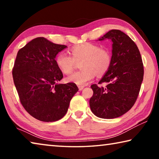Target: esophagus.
Wrapping results in <instances>:
<instances>
[{
  "instance_id": "34e87169",
  "label": "esophagus",
  "mask_w": 159,
  "mask_h": 159,
  "mask_svg": "<svg viewBox=\"0 0 159 159\" xmlns=\"http://www.w3.org/2000/svg\"><path fill=\"white\" fill-rule=\"evenodd\" d=\"M83 88H84V87H83V86H79V90H82Z\"/></svg>"
}]
</instances>
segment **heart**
<instances>
[{
	"instance_id": "heart-1",
	"label": "heart",
	"mask_w": 159,
	"mask_h": 159,
	"mask_svg": "<svg viewBox=\"0 0 159 159\" xmlns=\"http://www.w3.org/2000/svg\"><path fill=\"white\" fill-rule=\"evenodd\" d=\"M71 56L65 52H60L55 58L59 69L65 74L73 71L76 61H81V71L74 72L66 77L67 83L77 85H85L95 78V75L103 76L110 68L111 54L107 48H102L98 45L85 43L73 47L70 50Z\"/></svg>"
}]
</instances>
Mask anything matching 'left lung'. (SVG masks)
I'll return each instance as SVG.
<instances>
[{"instance_id":"1","label":"left lung","mask_w":159,"mask_h":159,"mask_svg":"<svg viewBox=\"0 0 159 159\" xmlns=\"http://www.w3.org/2000/svg\"><path fill=\"white\" fill-rule=\"evenodd\" d=\"M107 39L113 43L111 64L99 82L107 85H91L93 95L90 107L96 116L110 119L125 114L135 103L143 80L144 67L138 48L128 35L112 29L99 41Z\"/></svg>"}]
</instances>
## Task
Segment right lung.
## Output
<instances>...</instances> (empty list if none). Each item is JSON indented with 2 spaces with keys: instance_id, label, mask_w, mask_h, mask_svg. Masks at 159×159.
<instances>
[{
  "instance_id": "add662e5",
  "label": "right lung",
  "mask_w": 159,
  "mask_h": 159,
  "mask_svg": "<svg viewBox=\"0 0 159 159\" xmlns=\"http://www.w3.org/2000/svg\"><path fill=\"white\" fill-rule=\"evenodd\" d=\"M66 48L39 37L17 52L12 77L19 98L26 111L41 121L63 118L79 90L74 83H57L63 74L56 64V55Z\"/></svg>"
}]
</instances>
